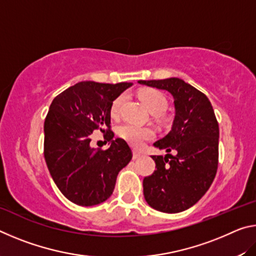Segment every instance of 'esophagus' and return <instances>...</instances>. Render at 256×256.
I'll return each mask as SVG.
<instances>
[{"label":"esophagus","mask_w":256,"mask_h":256,"mask_svg":"<svg viewBox=\"0 0 256 256\" xmlns=\"http://www.w3.org/2000/svg\"><path fill=\"white\" fill-rule=\"evenodd\" d=\"M141 154L140 152H138V151H133V159L134 160H136V159H138V158H140L141 157Z\"/></svg>","instance_id":"esophagus-1"}]
</instances>
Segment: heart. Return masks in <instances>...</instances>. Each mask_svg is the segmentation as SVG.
I'll return each instance as SVG.
<instances>
[{
    "instance_id": "obj_1",
    "label": "heart",
    "mask_w": 256,
    "mask_h": 256,
    "mask_svg": "<svg viewBox=\"0 0 256 256\" xmlns=\"http://www.w3.org/2000/svg\"><path fill=\"white\" fill-rule=\"evenodd\" d=\"M140 97L144 100V105L148 108L150 112H162L167 108V99L162 92L154 89L144 90L140 94ZM124 102V94H120L118 98L114 99V102L110 105V115L118 116L120 105ZM118 136L128 142L130 144L141 148L144 144L146 141L151 140L154 136V131L150 128H141L132 123H125L120 125L118 130Z\"/></svg>"
}]
</instances>
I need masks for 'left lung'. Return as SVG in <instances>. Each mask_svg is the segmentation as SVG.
<instances>
[{"instance_id": "8db88e82", "label": "left lung", "mask_w": 256, "mask_h": 256, "mask_svg": "<svg viewBox=\"0 0 256 256\" xmlns=\"http://www.w3.org/2000/svg\"><path fill=\"white\" fill-rule=\"evenodd\" d=\"M138 82L166 90L175 107L172 130L154 146L176 154L154 156L157 170L144 177V198L166 214L188 210L209 190L218 168L219 125L214 108L204 94L178 78Z\"/></svg>"}]
</instances>
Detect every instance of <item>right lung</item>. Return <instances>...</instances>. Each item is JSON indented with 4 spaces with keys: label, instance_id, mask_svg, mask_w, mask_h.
Here are the masks:
<instances>
[{
    "label": "right lung",
    "instance_id": "obj_1",
    "mask_svg": "<svg viewBox=\"0 0 256 256\" xmlns=\"http://www.w3.org/2000/svg\"><path fill=\"white\" fill-rule=\"evenodd\" d=\"M132 82L98 84L82 81L54 98L44 124V154L56 186L68 200L82 206L106 201L132 151L110 128V105ZM106 127L108 130H105ZM106 132L110 148L94 150L90 136Z\"/></svg>",
    "mask_w": 256,
    "mask_h": 256
}]
</instances>
